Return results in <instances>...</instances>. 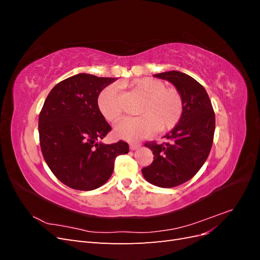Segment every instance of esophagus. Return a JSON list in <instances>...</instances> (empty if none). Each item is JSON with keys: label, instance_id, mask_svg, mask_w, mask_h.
<instances>
[{"label": "esophagus", "instance_id": "esophagus-1", "mask_svg": "<svg viewBox=\"0 0 260 260\" xmlns=\"http://www.w3.org/2000/svg\"><path fill=\"white\" fill-rule=\"evenodd\" d=\"M141 147L140 143H131L130 144V149L131 151H136V149H139Z\"/></svg>", "mask_w": 260, "mask_h": 260}]
</instances>
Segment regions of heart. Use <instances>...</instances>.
<instances>
[{
  "label": "heart",
  "mask_w": 260,
  "mask_h": 260,
  "mask_svg": "<svg viewBox=\"0 0 260 260\" xmlns=\"http://www.w3.org/2000/svg\"><path fill=\"white\" fill-rule=\"evenodd\" d=\"M135 90L145 101L136 118H124L115 127L117 138L127 141H138L155 129L165 131L174 128L183 112L182 98L175 89H166L158 80L142 78L133 83ZM119 86L111 84L101 91L98 98V107L107 121L115 122L121 117L119 103Z\"/></svg>",
  "instance_id": "heart-1"
}]
</instances>
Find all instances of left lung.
Returning a JSON list of instances; mask_svg holds the SVG:
<instances>
[{
	"label": "left lung",
	"instance_id": "1",
	"mask_svg": "<svg viewBox=\"0 0 260 260\" xmlns=\"http://www.w3.org/2000/svg\"><path fill=\"white\" fill-rule=\"evenodd\" d=\"M154 77L175 85L182 98L183 112L176 127L165 136L167 143H147L153 162L142 169L147 182L159 187H174L193 178L206 161L215 133V113L204 86L178 70Z\"/></svg>",
	"mask_w": 260,
	"mask_h": 260
}]
</instances>
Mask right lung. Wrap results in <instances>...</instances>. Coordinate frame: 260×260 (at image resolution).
<instances>
[{
    "label": "right lung",
    "mask_w": 260,
    "mask_h": 260,
    "mask_svg": "<svg viewBox=\"0 0 260 260\" xmlns=\"http://www.w3.org/2000/svg\"><path fill=\"white\" fill-rule=\"evenodd\" d=\"M116 78L78 74L57 83L39 116L40 146L49 168L60 182L91 191L107 182L116 157L129 152L128 143L105 144L112 130L98 107L101 91Z\"/></svg>",
    "instance_id": "obj_1"
}]
</instances>
